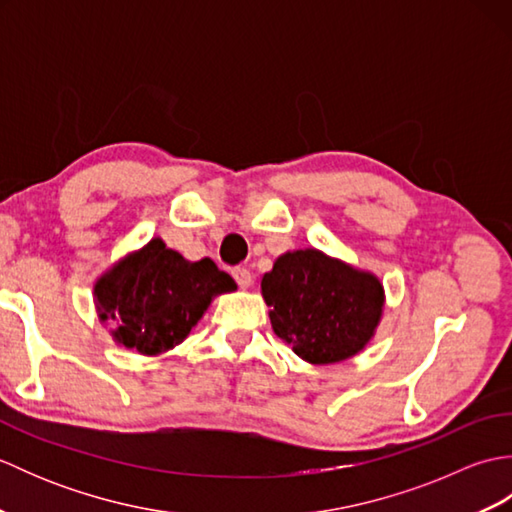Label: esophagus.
<instances>
[{
    "instance_id": "1",
    "label": "esophagus",
    "mask_w": 512,
    "mask_h": 512,
    "mask_svg": "<svg viewBox=\"0 0 512 512\" xmlns=\"http://www.w3.org/2000/svg\"><path fill=\"white\" fill-rule=\"evenodd\" d=\"M233 277H235L239 288L246 290V288L253 286V275H250L248 268H233Z\"/></svg>"
}]
</instances>
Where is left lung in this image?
Wrapping results in <instances>:
<instances>
[{
    "label": "left lung",
    "mask_w": 512,
    "mask_h": 512,
    "mask_svg": "<svg viewBox=\"0 0 512 512\" xmlns=\"http://www.w3.org/2000/svg\"><path fill=\"white\" fill-rule=\"evenodd\" d=\"M270 323L312 365L341 363L372 339L385 306L378 277L317 248L277 257L262 279Z\"/></svg>",
    "instance_id": "obj_1"
}]
</instances>
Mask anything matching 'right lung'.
<instances>
[{
    "label": "right lung",
    "instance_id": "add662e5",
    "mask_svg": "<svg viewBox=\"0 0 512 512\" xmlns=\"http://www.w3.org/2000/svg\"><path fill=\"white\" fill-rule=\"evenodd\" d=\"M235 288L213 259L187 262L154 237L96 281L94 301L116 343L156 356L187 339L213 297Z\"/></svg>",
    "mask_w": 512,
    "mask_h": 512
}]
</instances>
